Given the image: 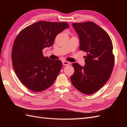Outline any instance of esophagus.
I'll list each match as a JSON object with an SVG mask.
<instances>
[{
  "label": "esophagus",
  "mask_w": 127,
  "mask_h": 127,
  "mask_svg": "<svg viewBox=\"0 0 127 127\" xmlns=\"http://www.w3.org/2000/svg\"><path fill=\"white\" fill-rule=\"evenodd\" d=\"M70 64V63L69 62H68V61H64L63 62V64L64 65V66H68Z\"/></svg>",
  "instance_id": "1"
}]
</instances>
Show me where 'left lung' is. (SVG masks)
<instances>
[{
    "instance_id": "1",
    "label": "left lung",
    "mask_w": 127,
    "mask_h": 127,
    "mask_svg": "<svg viewBox=\"0 0 127 127\" xmlns=\"http://www.w3.org/2000/svg\"><path fill=\"white\" fill-rule=\"evenodd\" d=\"M80 40L79 49L87 52L84 67L72 65L71 82L76 89L90 95L98 91L110 77L114 64L112 42L109 34L92 22L72 23Z\"/></svg>"
}]
</instances>
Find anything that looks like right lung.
I'll return each mask as SVG.
<instances>
[{
    "label": "right lung",
    "mask_w": 127,
    "mask_h": 127,
    "mask_svg": "<svg viewBox=\"0 0 127 127\" xmlns=\"http://www.w3.org/2000/svg\"><path fill=\"white\" fill-rule=\"evenodd\" d=\"M68 28L66 22L39 21L18 34L11 51L13 66L21 83L29 90L43 91L55 82L62 62L44 57L42 50L51 47L58 34Z\"/></svg>",
    "instance_id": "right-lung-1"
}]
</instances>
